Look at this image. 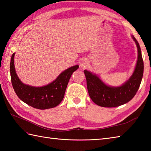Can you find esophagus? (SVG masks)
Instances as JSON below:
<instances>
[{"instance_id":"34e87169","label":"esophagus","mask_w":151,"mask_h":151,"mask_svg":"<svg viewBox=\"0 0 151 151\" xmlns=\"http://www.w3.org/2000/svg\"><path fill=\"white\" fill-rule=\"evenodd\" d=\"M87 65H88V62L84 60L82 61L81 63V65H81L82 68H86V66H87Z\"/></svg>"}]
</instances>
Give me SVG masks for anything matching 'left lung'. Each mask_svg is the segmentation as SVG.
Here are the masks:
<instances>
[{
  "label": "left lung",
  "mask_w": 151,
  "mask_h": 151,
  "mask_svg": "<svg viewBox=\"0 0 151 151\" xmlns=\"http://www.w3.org/2000/svg\"><path fill=\"white\" fill-rule=\"evenodd\" d=\"M132 37L137 48V62L132 76L123 86L118 88L110 87L104 84L98 76L84 70L89 95L96 104L106 108L117 107L129 102L136 94L143 77V61L139 45L136 38Z\"/></svg>",
  "instance_id": "left-lung-1"
}]
</instances>
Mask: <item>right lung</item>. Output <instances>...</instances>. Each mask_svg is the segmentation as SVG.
Segmentation results:
<instances>
[{"label": "right lung", "instance_id": "right-lung-1", "mask_svg": "<svg viewBox=\"0 0 151 151\" xmlns=\"http://www.w3.org/2000/svg\"><path fill=\"white\" fill-rule=\"evenodd\" d=\"M14 55L10 62L12 84L18 97L28 105L40 110L52 108L62 101L70 76L77 69L78 65L64 70L52 83L43 87H32L21 82L16 74L14 67Z\"/></svg>", "mask_w": 151, "mask_h": 151}]
</instances>
